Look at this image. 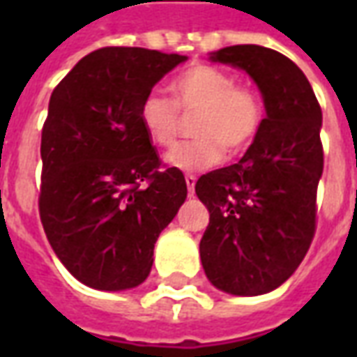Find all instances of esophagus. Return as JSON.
Here are the masks:
<instances>
[{"label": "esophagus", "mask_w": 357, "mask_h": 357, "mask_svg": "<svg viewBox=\"0 0 357 357\" xmlns=\"http://www.w3.org/2000/svg\"><path fill=\"white\" fill-rule=\"evenodd\" d=\"M185 183H187V191H189V197H193L197 178H195L193 174H187V176H185Z\"/></svg>", "instance_id": "34e87169"}]
</instances>
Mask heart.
Listing matches in <instances>:
<instances>
[{"instance_id": "obj_1", "label": "heart", "mask_w": 357, "mask_h": 357, "mask_svg": "<svg viewBox=\"0 0 357 357\" xmlns=\"http://www.w3.org/2000/svg\"><path fill=\"white\" fill-rule=\"evenodd\" d=\"M174 102L158 91L141 99L139 124L151 143L172 147L179 133L178 107L183 114H195L193 135L164 156L170 168L187 174L214 168L225 151L237 155L255 141L264 124V102L252 89L237 86L231 74L206 65L187 68L170 84Z\"/></svg>"}]
</instances>
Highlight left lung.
I'll use <instances>...</instances> for the list:
<instances>
[{
    "label": "left lung",
    "mask_w": 357,
    "mask_h": 357,
    "mask_svg": "<svg viewBox=\"0 0 357 357\" xmlns=\"http://www.w3.org/2000/svg\"><path fill=\"white\" fill-rule=\"evenodd\" d=\"M208 59L252 78L266 118L239 162L204 174L195 185L210 212L201 262L222 292L258 296L296 271L314 239L321 109L304 73L277 51L231 45Z\"/></svg>",
    "instance_id": "8db88e82"
}]
</instances>
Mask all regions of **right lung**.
Returning a JSON list of instances; mask_svg holds the SVG:
<instances>
[{"label":"right lung","mask_w":357,"mask_h":357,"mask_svg":"<svg viewBox=\"0 0 357 357\" xmlns=\"http://www.w3.org/2000/svg\"><path fill=\"white\" fill-rule=\"evenodd\" d=\"M185 61L143 47H102L80 59L51 93L40 218L53 252L91 289L143 283L158 235L185 202L183 174L158 170L137 116L141 99Z\"/></svg>","instance_id":"add662e5"}]
</instances>
